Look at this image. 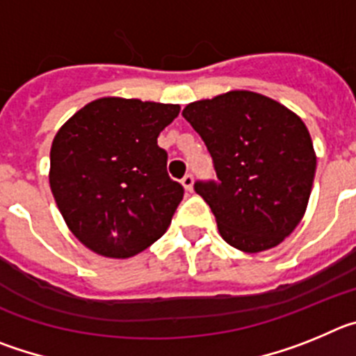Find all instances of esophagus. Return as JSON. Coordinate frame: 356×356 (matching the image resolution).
I'll return each mask as SVG.
<instances>
[{
  "label": "esophagus",
  "mask_w": 356,
  "mask_h": 356,
  "mask_svg": "<svg viewBox=\"0 0 356 356\" xmlns=\"http://www.w3.org/2000/svg\"><path fill=\"white\" fill-rule=\"evenodd\" d=\"M181 185L185 187V191H193V185H194V176L193 175H185L184 178H181Z\"/></svg>",
  "instance_id": "34e87169"
}]
</instances>
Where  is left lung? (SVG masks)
<instances>
[{
	"instance_id": "obj_1",
	"label": "left lung",
	"mask_w": 356,
	"mask_h": 356,
	"mask_svg": "<svg viewBox=\"0 0 356 356\" xmlns=\"http://www.w3.org/2000/svg\"><path fill=\"white\" fill-rule=\"evenodd\" d=\"M205 143L217 180L194 191L216 216L229 246L271 250L294 232L308 205L316 153L305 122L278 102L232 90L181 112Z\"/></svg>"
}]
</instances>
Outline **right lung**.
I'll return each instance as SVG.
<instances>
[{
    "label": "right lung",
    "instance_id": "obj_1",
    "mask_svg": "<svg viewBox=\"0 0 356 356\" xmlns=\"http://www.w3.org/2000/svg\"><path fill=\"white\" fill-rule=\"evenodd\" d=\"M178 114V105L102 97L55 135L53 197L74 237L94 253L128 259L171 225L184 187L168 175V151L156 139Z\"/></svg>",
    "mask_w": 356,
    "mask_h": 356
}]
</instances>
